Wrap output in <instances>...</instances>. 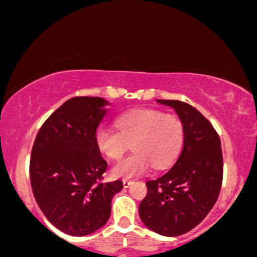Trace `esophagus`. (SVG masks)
<instances>
[{"label":"esophagus","mask_w":257,"mask_h":257,"mask_svg":"<svg viewBox=\"0 0 257 257\" xmlns=\"http://www.w3.org/2000/svg\"><path fill=\"white\" fill-rule=\"evenodd\" d=\"M122 185H123V187H125V189H128V187L132 185V181H130V180H123Z\"/></svg>","instance_id":"34e87169"}]
</instances>
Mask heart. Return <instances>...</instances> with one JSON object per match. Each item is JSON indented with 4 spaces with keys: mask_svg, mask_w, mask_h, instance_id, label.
Masks as SVG:
<instances>
[{
    "mask_svg": "<svg viewBox=\"0 0 257 257\" xmlns=\"http://www.w3.org/2000/svg\"><path fill=\"white\" fill-rule=\"evenodd\" d=\"M118 131L99 128L95 134L98 150L110 159H118L127 151L134 153L111 168L118 179H134L151 169H164L175 161L184 143V126L175 115L158 110H136L116 118Z\"/></svg>",
    "mask_w": 257,
    "mask_h": 257,
    "instance_id": "obj_1",
    "label": "heart"
}]
</instances>
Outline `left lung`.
Listing matches in <instances>:
<instances>
[{
    "label": "left lung",
    "instance_id": "obj_1",
    "mask_svg": "<svg viewBox=\"0 0 257 257\" xmlns=\"http://www.w3.org/2000/svg\"><path fill=\"white\" fill-rule=\"evenodd\" d=\"M157 103L170 106L184 126V145L172 169L146 183L140 218L148 229L179 236L200 224L216 203L222 186L223 156L216 130L194 106L179 100Z\"/></svg>",
    "mask_w": 257,
    "mask_h": 257
}]
</instances>
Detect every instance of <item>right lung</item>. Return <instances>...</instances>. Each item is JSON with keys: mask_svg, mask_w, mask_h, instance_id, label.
Listing matches in <instances>:
<instances>
[{"mask_svg": "<svg viewBox=\"0 0 257 257\" xmlns=\"http://www.w3.org/2000/svg\"><path fill=\"white\" fill-rule=\"evenodd\" d=\"M110 103L76 96L41 126L30 158V184L38 206L62 233L84 236L109 220L122 181L100 183L107 167L95 143Z\"/></svg>", "mask_w": 257, "mask_h": 257, "instance_id": "obj_1", "label": "right lung"}]
</instances>
